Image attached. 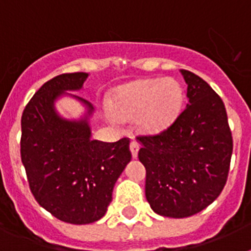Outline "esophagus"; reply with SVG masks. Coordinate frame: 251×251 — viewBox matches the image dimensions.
Returning a JSON list of instances; mask_svg holds the SVG:
<instances>
[{
    "mask_svg": "<svg viewBox=\"0 0 251 251\" xmlns=\"http://www.w3.org/2000/svg\"><path fill=\"white\" fill-rule=\"evenodd\" d=\"M130 148V152H132V156L133 158H137L138 157V151H139V143L136 141H132L129 145Z\"/></svg>",
    "mask_w": 251,
    "mask_h": 251,
    "instance_id": "esophagus-1",
    "label": "esophagus"
}]
</instances>
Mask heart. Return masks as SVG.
Segmentation results:
<instances>
[{
    "label": "heart",
    "instance_id": "heart-1",
    "mask_svg": "<svg viewBox=\"0 0 251 251\" xmlns=\"http://www.w3.org/2000/svg\"><path fill=\"white\" fill-rule=\"evenodd\" d=\"M183 101V92L174 79H154L130 83L115 93L114 113L119 119L141 117L145 132H159L177 118Z\"/></svg>",
    "mask_w": 251,
    "mask_h": 251
}]
</instances>
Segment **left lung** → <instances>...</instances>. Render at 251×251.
I'll use <instances>...</instances> for the list:
<instances>
[{
    "instance_id": "left-lung-1",
    "label": "left lung",
    "mask_w": 251,
    "mask_h": 251,
    "mask_svg": "<svg viewBox=\"0 0 251 251\" xmlns=\"http://www.w3.org/2000/svg\"><path fill=\"white\" fill-rule=\"evenodd\" d=\"M188 104L167 129L137 137L146 167V199L161 216H192L221 194L227 179L232 137L224 101L203 79L181 70Z\"/></svg>"
}]
</instances>
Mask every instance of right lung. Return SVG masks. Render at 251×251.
Listing matches in <instances>:
<instances>
[{
	"mask_svg": "<svg viewBox=\"0 0 251 251\" xmlns=\"http://www.w3.org/2000/svg\"><path fill=\"white\" fill-rule=\"evenodd\" d=\"M86 73L61 74L46 81L25 106L21 118V161L35 200L64 223L98 221L112 201L113 188L132 158L129 139L93 141L88 117L92 104L66 90H79ZM63 95L81 101L88 112L79 121L57 114Z\"/></svg>",
	"mask_w": 251,
	"mask_h": 251,
	"instance_id": "1",
	"label": "right lung"
}]
</instances>
